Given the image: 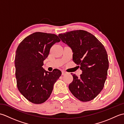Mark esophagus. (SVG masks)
<instances>
[{"instance_id": "1", "label": "esophagus", "mask_w": 124, "mask_h": 124, "mask_svg": "<svg viewBox=\"0 0 124 124\" xmlns=\"http://www.w3.org/2000/svg\"><path fill=\"white\" fill-rule=\"evenodd\" d=\"M68 72L65 71H62V75H65L66 74H67Z\"/></svg>"}]
</instances>
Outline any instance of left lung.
Returning a JSON list of instances; mask_svg holds the SVG:
<instances>
[{
  "mask_svg": "<svg viewBox=\"0 0 124 124\" xmlns=\"http://www.w3.org/2000/svg\"><path fill=\"white\" fill-rule=\"evenodd\" d=\"M58 36L71 48L73 61L82 71L79 77L71 73L73 81L69 90L81 101L92 100L103 88L107 79L109 61L106 49L95 37L86 31H71Z\"/></svg>",
  "mask_w": 124,
  "mask_h": 124,
  "instance_id": "8db88e82",
  "label": "left lung"
}]
</instances>
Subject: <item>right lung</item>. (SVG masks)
<instances>
[{"label": "right lung", "instance_id": "obj_1", "mask_svg": "<svg viewBox=\"0 0 124 124\" xmlns=\"http://www.w3.org/2000/svg\"><path fill=\"white\" fill-rule=\"evenodd\" d=\"M60 41L55 34L37 32L25 38L17 47L15 58L17 88L33 103L45 102L61 75L60 70L48 72L43 68L51 47Z\"/></svg>", "mask_w": 124, "mask_h": 124}]
</instances>
